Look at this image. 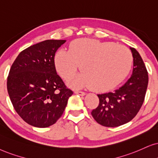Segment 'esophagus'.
<instances>
[{"label":"esophagus","instance_id":"esophagus-1","mask_svg":"<svg viewBox=\"0 0 158 158\" xmlns=\"http://www.w3.org/2000/svg\"><path fill=\"white\" fill-rule=\"evenodd\" d=\"M74 93L76 94H77V95H81V96H84V95H85V93H84V92H82V91H75Z\"/></svg>","mask_w":158,"mask_h":158}]
</instances>
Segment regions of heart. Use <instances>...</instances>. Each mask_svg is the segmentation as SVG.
<instances>
[{"label": "heart", "instance_id": "heart-1", "mask_svg": "<svg viewBox=\"0 0 158 158\" xmlns=\"http://www.w3.org/2000/svg\"><path fill=\"white\" fill-rule=\"evenodd\" d=\"M133 57L127 48L112 42L80 39L70 44L69 51L60 49L55 56L57 73L70 79L79 67L82 72L74 79L76 87H93L103 91L115 87L126 77Z\"/></svg>", "mask_w": 158, "mask_h": 158}]
</instances>
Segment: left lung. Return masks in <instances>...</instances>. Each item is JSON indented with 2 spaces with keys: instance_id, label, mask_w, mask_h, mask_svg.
Wrapping results in <instances>:
<instances>
[{
  "instance_id": "left-lung-1",
  "label": "left lung",
  "mask_w": 158,
  "mask_h": 158,
  "mask_svg": "<svg viewBox=\"0 0 158 158\" xmlns=\"http://www.w3.org/2000/svg\"><path fill=\"white\" fill-rule=\"evenodd\" d=\"M133 57L131 77L114 92L99 94V104L92 111L95 120L105 127H118L133 119L142 106L148 85V73L141 55L130 48Z\"/></svg>"
}]
</instances>
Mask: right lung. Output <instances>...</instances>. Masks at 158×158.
<instances>
[{"mask_svg": "<svg viewBox=\"0 0 158 158\" xmlns=\"http://www.w3.org/2000/svg\"><path fill=\"white\" fill-rule=\"evenodd\" d=\"M65 40H46L22 51L10 69L7 89L15 111L32 126L47 127L63 114L73 91L67 88L55 65V55Z\"/></svg>", "mask_w": 158, "mask_h": 158, "instance_id": "obj_1", "label": "right lung"}]
</instances>
